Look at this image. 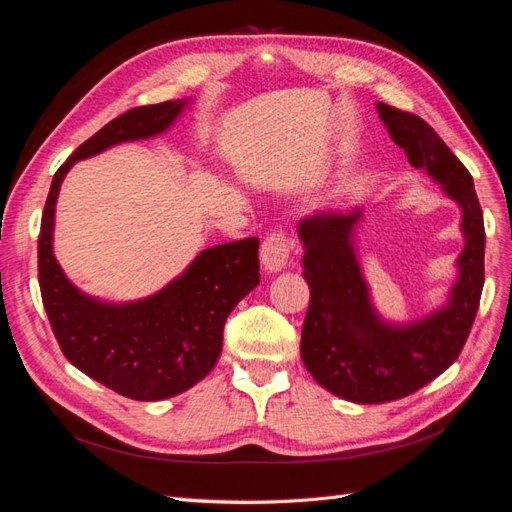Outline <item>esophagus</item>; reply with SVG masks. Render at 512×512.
I'll use <instances>...</instances> for the list:
<instances>
[{
    "label": "esophagus",
    "mask_w": 512,
    "mask_h": 512,
    "mask_svg": "<svg viewBox=\"0 0 512 512\" xmlns=\"http://www.w3.org/2000/svg\"><path fill=\"white\" fill-rule=\"evenodd\" d=\"M289 253H291V242L285 236L283 231H276L270 233V236L261 244V264L268 272H279L283 268H287V261H289Z\"/></svg>",
    "instance_id": "esophagus-1"
}]
</instances>
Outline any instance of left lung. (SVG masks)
Here are the masks:
<instances>
[{
    "mask_svg": "<svg viewBox=\"0 0 512 512\" xmlns=\"http://www.w3.org/2000/svg\"><path fill=\"white\" fill-rule=\"evenodd\" d=\"M392 141L416 169L427 171L461 208L465 246L448 302L407 324H390L375 311L356 257L362 210L304 218V279L311 287L300 354L304 367L337 397L354 403L403 399L444 373L461 354L485 285V223L474 180L435 130L414 113L377 102Z\"/></svg>",
    "mask_w": 512,
    "mask_h": 512,
    "instance_id": "obj_1",
    "label": "left lung"
}]
</instances>
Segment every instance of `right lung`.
Returning a JSON list of instances; mask_svg holds the SVG:
<instances>
[{
  "label": "right lung",
  "instance_id": "right-lung-1",
  "mask_svg": "<svg viewBox=\"0 0 512 512\" xmlns=\"http://www.w3.org/2000/svg\"><path fill=\"white\" fill-rule=\"evenodd\" d=\"M188 100L135 107L102 126L55 171L38 236V283L64 356L102 386L135 401L169 399L206 377L221 356L229 313L259 285V240L244 238L201 251L154 296L113 304L83 294L53 255L55 203L77 160L124 141L156 137Z\"/></svg>",
  "mask_w": 512,
  "mask_h": 512
}]
</instances>
